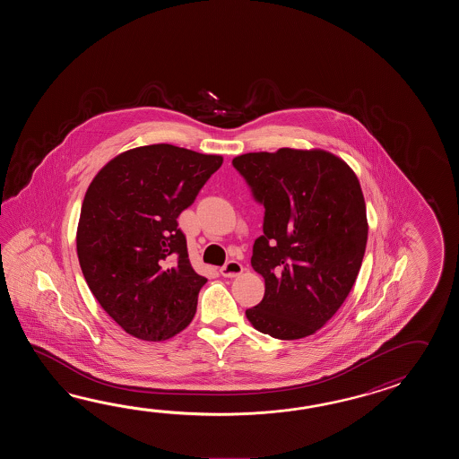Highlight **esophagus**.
Instances as JSON below:
<instances>
[{
	"label": "esophagus",
	"instance_id": "34e87169",
	"mask_svg": "<svg viewBox=\"0 0 459 459\" xmlns=\"http://www.w3.org/2000/svg\"><path fill=\"white\" fill-rule=\"evenodd\" d=\"M241 273H243V265L238 261H228L221 267V275H225V277H238Z\"/></svg>",
	"mask_w": 459,
	"mask_h": 459
}]
</instances>
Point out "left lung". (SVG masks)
Returning <instances> with one entry per match:
<instances>
[{
    "label": "left lung",
    "instance_id": "obj_1",
    "mask_svg": "<svg viewBox=\"0 0 459 459\" xmlns=\"http://www.w3.org/2000/svg\"><path fill=\"white\" fill-rule=\"evenodd\" d=\"M233 166L264 205L251 264L265 292L246 316L277 340L310 336L338 312L361 269L368 218L359 180L320 149L249 152Z\"/></svg>",
    "mask_w": 459,
    "mask_h": 459
}]
</instances>
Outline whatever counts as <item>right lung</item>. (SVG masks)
<instances>
[{
    "mask_svg": "<svg viewBox=\"0 0 459 459\" xmlns=\"http://www.w3.org/2000/svg\"><path fill=\"white\" fill-rule=\"evenodd\" d=\"M221 164L172 144L136 147L88 186L78 263L101 308L131 336L162 342L194 320L206 277L194 271L177 218Z\"/></svg>",
    "mask_w": 459,
    "mask_h": 459,
    "instance_id": "obj_1",
    "label": "right lung"
}]
</instances>
